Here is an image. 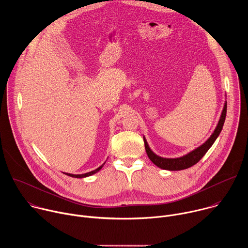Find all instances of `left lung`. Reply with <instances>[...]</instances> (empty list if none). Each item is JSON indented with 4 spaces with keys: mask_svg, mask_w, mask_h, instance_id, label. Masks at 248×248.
Segmentation results:
<instances>
[{
    "mask_svg": "<svg viewBox=\"0 0 248 248\" xmlns=\"http://www.w3.org/2000/svg\"><path fill=\"white\" fill-rule=\"evenodd\" d=\"M226 115H227V101H225L224 104V108L220 117V120L218 122V124L216 128L214 129L213 133L211 134V136L205 141V142L198 146L197 148L193 149L189 153L179 157V158H164L161 157L157 154H155L151 148L149 147L146 138L143 136L144 140V144H145V150L146 153L149 157V159L152 161L153 164H155L157 167L163 170H185L187 168H190L191 166L195 165L200 161V159L206 154V152L211 148V146L214 144L215 140L218 138L220 132L222 131L225 120H226Z\"/></svg>",
    "mask_w": 248,
    "mask_h": 248,
    "instance_id": "1",
    "label": "left lung"
}]
</instances>
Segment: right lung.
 <instances>
[{"mask_svg":"<svg viewBox=\"0 0 248 248\" xmlns=\"http://www.w3.org/2000/svg\"><path fill=\"white\" fill-rule=\"evenodd\" d=\"M105 163H106V162H105ZM105 163H104L103 165H101L99 168H97L96 170H91V171H89V172L80 173V174H74V173H68V172H63V173H64V174H66V175H68V176H72V178H77V179H83V178H87V176H90V175H92V174H94V173L98 172V171L103 168V166L105 165Z\"/></svg>","mask_w":248,"mask_h":248,"instance_id":"1","label":"right lung"}]
</instances>
